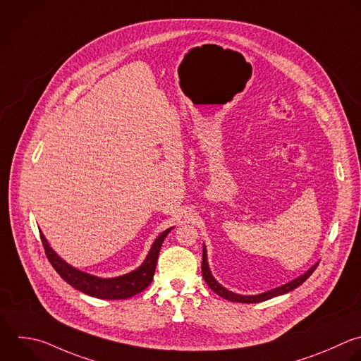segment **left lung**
<instances>
[{
	"instance_id": "1",
	"label": "left lung",
	"mask_w": 361,
	"mask_h": 361,
	"mask_svg": "<svg viewBox=\"0 0 361 361\" xmlns=\"http://www.w3.org/2000/svg\"><path fill=\"white\" fill-rule=\"evenodd\" d=\"M319 262L314 264L312 268H309L305 274H302L300 276H298L296 279L285 283V285H281L278 288H274L271 290H267V292H262V293H258V295H239V293H235V292H231L228 290L226 288H224L221 283L216 282V279L214 278V275L211 274V269H209V265H208V258H207V248L205 245H202V262H201V271H202V278L204 281L207 282V285L216 293L219 295L221 298L226 299V300H231V302H238V303H259V302H264V300H268V299H272L275 296H281V295H285L293 289H296L298 286H300L313 272L314 269L317 268Z\"/></svg>"
}]
</instances>
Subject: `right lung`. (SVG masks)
<instances>
[{
	"label": "right lung",
	"mask_w": 361,
	"mask_h": 361,
	"mask_svg": "<svg viewBox=\"0 0 361 361\" xmlns=\"http://www.w3.org/2000/svg\"><path fill=\"white\" fill-rule=\"evenodd\" d=\"M171 229H173V226L163 231L154 239V243H153L146 259L137 269H135L129 274H125L122 276H116V278H100V276H94V275H90V274H86L83 271L73 268L51 248L49 243L47 241V238L41 229H39V233H41L42 245L45 248L47 258L49 259L54 269L61 275V278L65 282H68L71 286H73L75 289H78L89 296L106 299V300H120V299H128V298H132V296L140 293L152 283L153 275L156 272V264L159 259L161 245Z\"/></svg>",
	"instance_id": "obj_1"
}]
</instances>
